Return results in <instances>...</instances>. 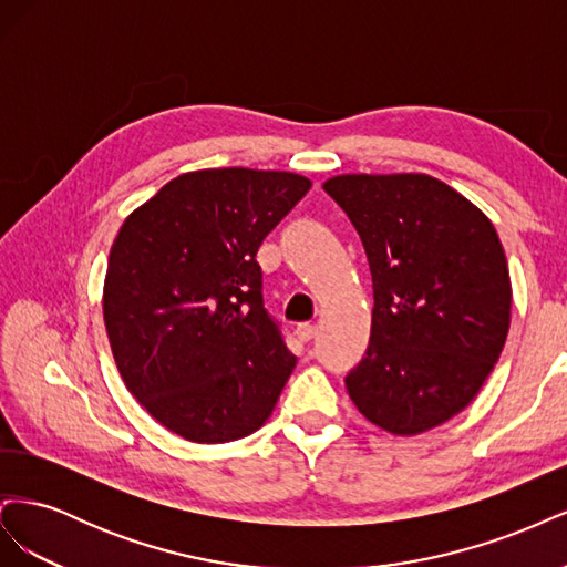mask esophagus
Listing matches in <instances>:
<instances>
[{
  "mask_svg": "<svg viewBox=\"0 0 567 567\" xmlns=\"http://www.w3.org/2000/svg\"><path fill=\"white\" fill-rule=\"evenodd\" d=\"M315 333H317V329L312 323H300L296 329V336H298L300 342H310L315 338Z\"/></svg>",
  "mask_w": 567,
  "mask_h": 567,
  "instance_id": "obj_1",
  "label": "esophagus"
}]
</instances>
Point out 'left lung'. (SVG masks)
<instances>
[{
	"label": "left lung",
	"mask_w": 567,
	"mask_h": 567,
	"mask_svg": "<svg viewBox=\"0 0 567 567\" xmlns=\"http://www.w3.org/2000/svg\"><path fill=\"white\" fill-rule=\"evenodd\" d=\"M362 238L373 279L371 338L346 379L364 419L419 435L466 409L499 359L511 277L489 217L431 175L323 182Z\"/></svg>",
	"instance_id": "left-lung-1"
}]
</instances>
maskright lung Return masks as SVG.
Returning <instances> with one entry per match:
<instances>
[{
  "instance_id": "obj_1",
  "label": "right lung",
  "mask_w": 567,
  "mask_h": 567,
  "mask_svg": "<svg viewBox=\"0 0 567 567\" xmlns=\"http://www.w3.org/2000/svg\"><path fill=\"white\" fill-rule=\"evenodd\" d=\"M312 182L279 169L184 173L120 227L104 321L120 375L167 431L231 442L262 427L296 369L255 255Z\"/></svg>"
}]
</instances>
